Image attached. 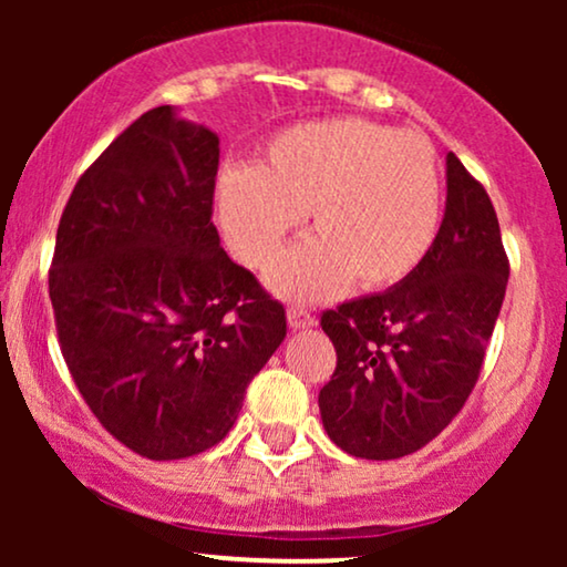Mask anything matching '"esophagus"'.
<instances>
[{"label":"esophagus","mask_w":567,"mask_h":567,"mask_svg":"<svg viewBox=\"0 0 567 567\" xmlns=\"http://www.w3.org/2000/svg\"><path fill=\"white\" fill-rule=\"evenodd\" d=\"M286 320H289L291 330H309V328H315V324H317L315 317L301 307H291L289 312H286Z\"/></svg>","instance_id":"esophagus-1"}]
</instances>
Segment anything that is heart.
Wrapping results in <instances>:
<instances>
[{"label":"heart","instance_id":"b5f03b06","mask_svg":"<svg viewBox=\"0 0 567 567\" xmlns=\"http://www.w3.org/2000/svg\"><path fill=\"white\" fill-rule=\"evenodd\" d=\"M216 221L245 268H266L301 214L315 237L268 270L278 297L324 299L405 281L436 243L441 175L421 134L361 118L299 123L262 144L255 167L216 177Z\"/></svg>","mask_w":567,"mask_h":567}]
</instances>
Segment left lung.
<instances>
[{"mask_svg": "<svg viewBox=\"0 0 567 567\" xmlns=\"http://www.w3.org/2000/svg\"><path fill=\"white\" fill-rule=\"evenodd\" d=\"M508 284L495 208L454 152L436 243L405 281L322 315L338 353L320 390L330 441L361 460H400L467 402Z\"/></svg>", "mask_w": 567, "mask_h": 567, "instance_id": "8db88e82", "label": "left lung"}]
</instances>
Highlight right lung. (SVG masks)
I'll return each mask as SVG.
<instances>
[{"label": "right lung", "mask_w": 567, "mask_h": 567, "mask_svg": "<svg viewBox=\"0 0 567 567\" xmlns=\"http://www.w3.org/2000/svg\"><path fill=\"white\" fill-rule=\"evenodd\" d=\"M219 136L175 105L136 118L74 185L49 293L61 353L105 431L146 460L219 444L286 312L212 221Z\"/></svg>", "instance_id": "1"}]
</instances>
